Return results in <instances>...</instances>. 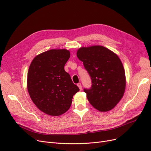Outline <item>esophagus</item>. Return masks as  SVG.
Instances as JSON below:
<instances>
[{
	"label": "esophagus",
	"mask_w": 151,
	"mask_h": 151,
	"mask_svg": "<svg viewBox=\"0 0 151 151\" xmlns=\"http://www.w3.org/2000/svg\"><path fill=\"white\" fill-rule=\"evenodd\" d=\"M77 86H78V88H80V90L82 89V86H81V83H78V84H77Z\"/></svg>",
	"instance_id": "obj_1"
}]
</instances>
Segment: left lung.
<instances>
[{
	"label": "left lung",
	"instance_id": "left-lung-1",
	"mask_svg": "<svg viewBox=\"0 0 151 151\" xmlns=\"http://www.w3.org/2000/svg\"><path fill=\"white\" fill-rule=\"evenodd\" d=\"M76 55L91 78V88L84 89L91 105L101 112L114 108L122 99L126 84L120 59L101 46L82 47Z\"/></svg>",
	"mask_w": 151,
	"mask_h": 151
}]
</instances>
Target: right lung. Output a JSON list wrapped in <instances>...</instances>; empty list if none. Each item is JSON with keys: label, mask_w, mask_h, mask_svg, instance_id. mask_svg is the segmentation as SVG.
<instances>
[{"label": "right lung", "mask_w": 151, "mask_h": 151, "mask_svg": "<svg viewBox=\"0 0 151 151\" xmlns=\"http://www.w3.org/2000/svg\"><path fill=\"white\" fill-rule=\"evenodd\" d=\"M70 56L68 50H51L32 61L27 73V90L37 107L50 116L68 110L74 95L80 89L74 84L64 66Z\"/></svg>", "instance_id": "right-lung-1"}]
</instances>
